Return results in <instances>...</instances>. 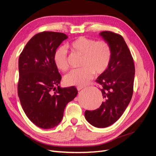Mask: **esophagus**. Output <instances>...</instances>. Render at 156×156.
I'll list each match as a JSON object with an SVG mask.
<instances>
[{
    "instance_id": "1",
    "label": "esophagus",
    "mask_w": 156,
    "mask_h": 156,
    "mask_svg": "<svg viewBox=\"0 0 156 156\" xmlns=\"http://www.w3.org/2000/svg\"><path fill=\"white\" fill-rule=\"evenodd\" d=\"M84 88V87H77V90L79 91V90H81V89H83V88Z\"/></svg>"
}]
</instances>
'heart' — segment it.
Here are the masks:
<instances>
[{
	"instance_id": "obj_1",
	"label": "heart",
	"mask_w": 156,
	"mask_h": 156,
	"mask_svg": "<svg viewBox=\"0 0 156 156\" xmlns=\"http://www.w3.org/2000/svg\"><path fill=\"white\" fill-rule=\"evenodd\" d=\"M73 53L82 56L81 67L66 75L64 82L68 86L81 87L91 80L94 73H104L109 66L112 51L109 44L105 40L95 41L90 38L81 36L66 44ZM66 50L60 47L55 51L54 63L59 70L65 72L68 68Z\"/></svg>"
}]
</instances>
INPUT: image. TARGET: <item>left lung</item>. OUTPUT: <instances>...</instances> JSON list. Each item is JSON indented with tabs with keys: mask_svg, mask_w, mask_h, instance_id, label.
Segmentation results:
<instances>
[{
	"mask_svg": "<svg viewBox=\"0 0 156 156\" xmlns=\"http://www.w3.org/2000/svg\"><path fill=\"white\" fill-rule=\"evenodd\" d=\"M100 36L109 44L112 51L109 66L96 80L101 85L104 100L97 109L87 110L84 116L93 126L103 128L119 120L128 106L133 92L135 66L131 52L121 35L103 31Z\"/></svg>",
	"mask_w": 156,
	"mask_h": 156,
	"instance_id": "8db88e82",
	"label": "left lung"
}]
</instances>
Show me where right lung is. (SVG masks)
Segmentation results:
<instances>
[{
    "instance_id": "obj_1",
    "label": "right lung",
    "mask_w": 156,
    "mask_h": 156,
    "mask_svg": "<svg viewBox=\"0 0 156 156\" xmlns=\"http://www.w3.org/2000/svg\"><path fill=\"white\" fill-rule=\"evenodd\" d=\"M67 38L61 32L38 33L28 41L19 58L21 104L29 120L42 129L57 126L66 106L78 93L74 87H60L62 77L53 60L56 49Z\"/></svg>"
}]
</instances>
